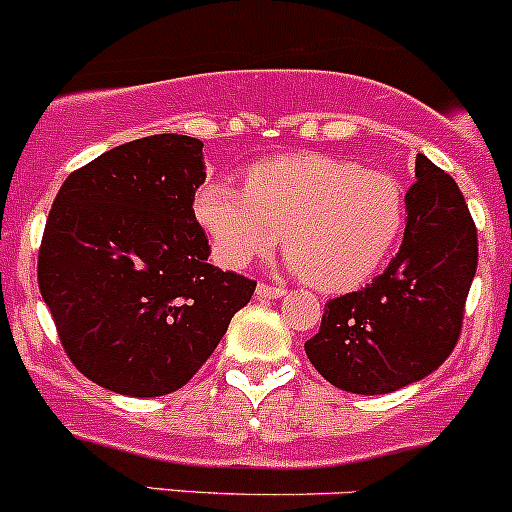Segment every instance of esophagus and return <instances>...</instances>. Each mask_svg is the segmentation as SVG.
<instances>
[{"instance_id": "34e87169", "label": "esophagus", "mask_w": 512, "mask_h": 512, "mask_svg": "<svg viewBox=\"0 0 512 512\" xmlns=\"http://www.w3.org/2000/svg\"><path fill=\"white\" fill-rule=\"evenodd\" d=\"M256 296H259V299H281V296H286V289H281V286L259 284L256 286Z\"/></svg>"}]
</instances>
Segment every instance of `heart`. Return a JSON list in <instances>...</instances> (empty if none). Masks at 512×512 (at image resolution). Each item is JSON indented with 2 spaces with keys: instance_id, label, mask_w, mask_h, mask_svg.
I'll return each mask as SVG.
<instances>
[{
  "instance_id": "heart-1",
  "label": "heart",
  "mask_w": 512,
  "mask_h": 512,
  "mask_svg": "<svg viewBox=\"0 0 512 512\" xmlns=\"http://www.w3.org/2000/svg\"><path fill=\"white\" fill-rule=\"evenodd\" d=\"M193 211L221 264H251L274 251L286 230L291 269L316 289L349 291L387 261L405 223V196L384 170L301 153L256 163L243 188L208 180Z\"/></svg>"
}]
</instances>
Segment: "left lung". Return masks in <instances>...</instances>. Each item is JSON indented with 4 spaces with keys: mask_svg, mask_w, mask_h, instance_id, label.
<instances>
[{
    "mask_svg": "<svg viewBox=\"0 0 512 512\" xmlns=\"http://www.w3.org/2000/svg\"><path fill=\"white\" fill-rule=\"evenodd\" d=\"M405 238L384 274L326 304L304 344L316 372L352 394H389L435 372L460 337L478 231L455 180L427 155L405 196Z\"/></svg>",
    "mask_w": 512,
    "mask_h": 512,
    "instance_id": "8db88e82",
    "label": "left lung"
}]
</instances>
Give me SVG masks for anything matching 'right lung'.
I'll list each match as a JSON object with an SVG mask.
<instances>
[{"instance_id": "1", "label": "right lung", "mask_w": 512, "mask_h": 512, "mask_svg": "<svg viewBox=\"0 0 512 512\" xmlns=\"http://www.w3.org/2000/svg\"><path fill=\"white\" fill-rule=\"evenodd\" d=\"M203 143L150 135L62 183L42 236V299L67 357L100 387L163 397L203 367L256 281L208 264L193 201Z\"/></svg>"}]
</instances>
